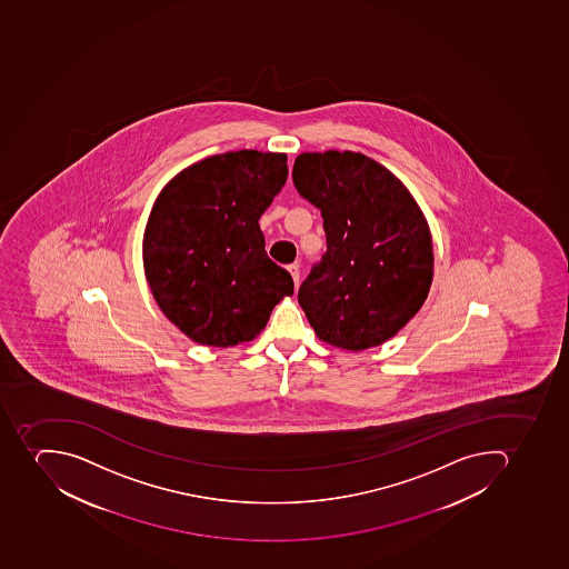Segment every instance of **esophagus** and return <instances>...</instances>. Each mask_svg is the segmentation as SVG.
Returning a JSON list of instances; mask_svg holds the SVG:
<instances>
[{
  "instance_id": "1",
  "label": "esophagus",
  "mask_w": 569,
  "mask_h": 569,
  "mask_svg": "<svg viewBox=\"0 0 569 569\" xmlns=\"http://www.w3.org/2000/svg\"><path fill=\"white\" fill-rule=\"evenodd\" d=\"M288 272H290L291 279H293V282H296V287H299L300 281V269L299 264H288Z\"/></svg>"
}]
</instances>
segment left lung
<instances>
[{"label": "left lung", "mask_w": 569, "mask_h": 569, "mask_svg": "<svg viewBox=\"0 0 569 569\" xmlns=\"http://www.w3.org/2000/svg\"><path fill=\"white\" fill-rule=\"evenodd\" d=\"M293 184L322 211L327 251L299 288L320 340L370 349L393 338L429 296V224L393 172L361 152H302Z\"/></svg>", "instance_id": "1"}]
</instances>
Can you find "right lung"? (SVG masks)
Masks as SVG:
<instances>
[{
    "label": "right lung",
    "mask_w": 569,
    "mask_h": 569,
    "mask_svg": "<svg viewBox=\"0 0 569 569\" xmlns=\"http://www.w3.org/2000/svg\"><path fill=\"white\" fill-rule=\"evenodd\" d=\"M284 152H224L163 187L143 233L152 297L196 343L254 340L293 279L264 251L258 220L287 183Z\"/></svg>",
    "instance_id": "add662e5"
}]
</instances>
